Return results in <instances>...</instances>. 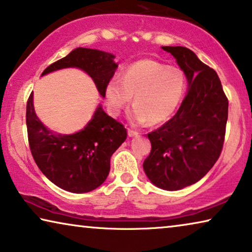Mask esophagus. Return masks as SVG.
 I'll use <instances>...</instances> for the list:
<instances>
[{
	"mask_svg": "<svg viewBox=\"0 0 252 252\" xmlns=\"http://www.w3.org/2000/svg\"><path fill=\"white\" fill-rule=\"evenodd\" d=\"M137 135H138V131L134 130V129H130V128H128V136H129V137L137 136Z\"/></svg>",
	"mask_w": 252,
	"mask_h": 252,
	"instance_id": "1",
	"label": "esophagus"
}]
</instances>
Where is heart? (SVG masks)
I'll return each mask as SVG.
<instances>
[{
	"label": "heart",
	"mask_w": 252,
	"mask_h": 252,
	"mask_svg": "<svg viewBox=\"0 0 252 252\" xmlns=\"http://www.w3.org/2000/svg\"><path fill=\"white\" fill-rule=\"evenodd\" d=\"M187 77L183 69L154 61H139L124 71L122 79L114 76L106 87V101L113 116L122 114L131 102L129 114L134 124L168 121L184 99Z\"/></svg>",
	"instance_id": "1"
}]
</instances>
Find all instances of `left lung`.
<instances>
[{
	"label": "left lung",
	"mask_w": 252,
	"mask_h": 252,
	"mask_svg": "<svg viewBox=\"0 0 252 252\" xmlns=\"http://www.w3.org/2000/svg\"><path fill=\"white\" fill-rule=\"evenodd\" d=\"M188 80V92L177 114L148 134L151 153L143 168L151 183L179 190L202 179L223 149L229 101L220 77L192 50L163 46Z\"/></svg>",
	"instance_id": "1"
}]
</instances>
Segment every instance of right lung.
<instances>
[{
    "instance_id": "right-lung-1",
    "label": "right lung",
    "mask_w": 252,
    "mask_h": 252,
    "mask_svg": "<svg viewBox=\"0 0 252 252\" xmlns=\"http://www.w3.org/2000/svg\"><path fill=\"white\" fill-rule=\"evenodd\" d=\"M110 53L91 48H75L41 73L76 67L94 81L101 96L114 76L118 64ZM33 95L27 102L26 123L33 160L40 171L57 187L71 192H88L103 184L109 175L110 158L127 137L123 124L111 118L98 106L94 117L83 129L71 135L49 130L33 108Z\"/></svg>"
}]
</instances>
